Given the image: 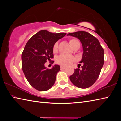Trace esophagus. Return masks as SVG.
<instances>
[{
	"instance_id": "obj_1",
	"label": "esophagus",
	"mask_w": 121,
	"mask_h": 121,
	"mask_svg": "<svg viewBox=\"0 0 121 121\" xmlns=\"http://www.w3.org/2000/svg\"><path fill=\"white\" fill-rule=\"evenodd\" d=\"M66 68L65 66H60V69H65Z\"/></svg>"
}]
</instances>
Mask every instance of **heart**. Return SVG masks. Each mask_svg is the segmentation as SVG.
Segmentation results:
<instances>
[{"instance_id":"1","label":"heart","mask_w":121,"mask_h":121,"mask_svg":"<svg viewBox=\"0 0 121 121\" xmlns=\"http://www.w3.org/2000/svg\"><path fill=\"white\" fill-rule=\"evenodd\" d=\"M79 43V41L77 39H71L70 40V44L72 47L76 44ZM58 49V43L56 42L53 46V51L54 52H56ZM76 60L75 57L70 56V55L66 54H62L57 57L56 59V62L58 64H60L63 66H68L70 65L71 63Z\"/></svg>"}]
</instances>
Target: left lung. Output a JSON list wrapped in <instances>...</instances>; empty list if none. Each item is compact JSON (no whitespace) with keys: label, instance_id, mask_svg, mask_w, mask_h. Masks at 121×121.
Here are the masks:
<instances>
[{"label":"left lung","instance_id":"obj_1","mask_svg":"<svg viewBox=\"0 0 121 121\" xmlns=\"http://www.w3.org/2000/svg\"><path fill=\"white\" fill-rule=\"evenodd\" d=\"M68 35L78 38L82 43L84 51L80 62L83 64L82 69H74V73L70 77L71 82L78 88L90 87L100 74L104 63V49L98 39L86 31H77L69 33Z\"/></svg>","mask_w":121,"mask_h":121}]
</instances>
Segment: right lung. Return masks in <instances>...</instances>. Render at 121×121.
I'll list each match as a JSON object with an SVG mask.
<instances>
[{"instance_id":"1","label":"right lung","mask_w":121,"mask_h":121,"mask_svg":"<svg viewBox=\"0 0 121 121\" xmlns=\"http://www.w3.org/2000/svg\"><path fill=\"white\" fill-rule=\"evenodd\" d=\"M66 34L42 30L34 35L26 44L21 55L22 69L28 82L36 90L45 91L54 85L60 66L55 65L49 69L45 68L44 64L53 58L55 43Z\"/></svg>"}]
</instances>
